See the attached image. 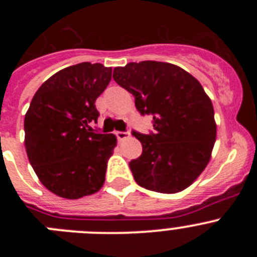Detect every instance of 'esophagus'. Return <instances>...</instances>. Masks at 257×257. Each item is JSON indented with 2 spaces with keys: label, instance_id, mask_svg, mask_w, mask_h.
Returning a JSON list of instances; mask_svg holds the SVG:
<instances>
[{
  "label": "esophagus",
  "instance_id": "obj_1",
  "mask_svg": "<svg viewBox=\"0 0 257 257\" xmlns=\"http://www.w3.org/2000/svg\"><path fill=\"white\" fill-rule=\"evenodd\" d=\"M115 136H117V139L119 140V142H122V140H126L128 136H130V133L128 131H117L115 133Z\"/></svg>",
  "mask_w": 257,
  "mask_h": 257
}]
</instances>
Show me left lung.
Instances as JSON below:
<instances>
[{"label": "left lung", "mask_w": 257, "mask_h": 257, "mask_svg": "<svg viewBox=\"0 0 257 257\" xmlns=\"http://www.w3.org/2000/svg\"><path fill=\"white\" fill-rule=\"evenodd\" d=\"M113 78L135 96L143 115H153V134L133 133L143 145L142 156L130 162L136 183L166 194L192 185L216 140L212 103L198 79L178 65L152 60L114 68Z\"/></svg>", "instance_id": "8db88e82"}]
</instances>
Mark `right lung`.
I'll return each mask as SVG.
<instances>
[{
  "instance_id": "add662e5",
  "label": "right lung",
  "mask_w": 257,
  "mask_h": 257,
  "mask_svg": "<svg viewBox=\"0 0 257 257\" xmlns=\"http://www.w3.org/2000/svg\"><path fill=\"white\" fill-rule=\"evenodd\" d=\"M112 68L79 63L56 72L38 88L24 118V145L40 181L50 192L78 199L99 192L117 145L113 134L94 133L95 101Z\"/></svg>"
}]
</instances>
